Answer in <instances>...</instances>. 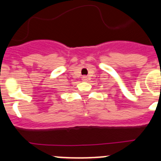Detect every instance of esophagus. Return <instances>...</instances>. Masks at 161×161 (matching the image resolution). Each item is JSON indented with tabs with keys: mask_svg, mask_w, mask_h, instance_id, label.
<instances>
[{
	"mask_svg": "<svg viewBox=\"0 0 161 161\" xmlns=\"http://www.w3.org/2000/svg\"><path fill=\"white\" fill-rule=\"evenodd\" d=\"M82 80L83 81H87L88 80V77H86V76H83V77H82Z\"/></svg>",
	"mask_w": 161,
	"mask_h": 161,
	"instance_id": "1",
	"label": "esophagus"
}]
</instances>
